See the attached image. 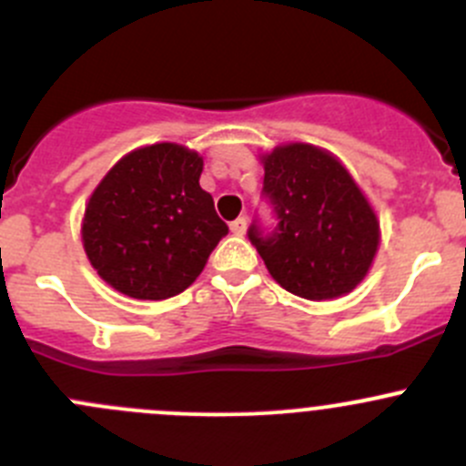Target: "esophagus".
I'll use <instances>...</instances> for the list:
<instances>
[{
  "instance_id": "esophagus-1",
  "label": "esophagus",
  "mask_w": 466,
  "mask_h": 466,
  "mask_svg": "<svg viewBox=\"0 0 466 466\" xmlns=\"http://www.w3.org/2000/svg\"><path fill=\"white\" fill-rule=\"evenodd\" d=\"M246 218H237V220H232V223H229V229H232V234H237V237H241V234H246Z\"/></svg>"
}]
</instances>
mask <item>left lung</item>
<instances>
[{"label": "left lung", "instance_id": "1", "mask_svg": "<svg viewBox=\"0 0 466 466\" xmlns=\"http://www.w3.org/2000/svg\"><path fill=\"white\" fill-rule=\"evenodd\" d=\"M275 232L248 237L272 279L298 298L336 299L372 268L380 243L377 211L345 164L320 146L290 142L259 155Z\"/></svg>", "mask_w": 466, "mask_h": 466}]
</instances>
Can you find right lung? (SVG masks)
Segmentation results:
<instances>
[{"instance_id":"add662e5","label":"right lung","mask_w":466,"mask_h":466,"mask_svg":"<svg viewBox=\"0 0 466 466\" xmlns=\"http://www.w3.org/2000/svg\"><path fill=\"white\" fill-rule=\"evenodd\" d=\"M203 157L182 144L130 150L89 196L81 223L94 270L135 299H167L189 289L228 234L200 187Z\"/></svg>"}]
</instances>
